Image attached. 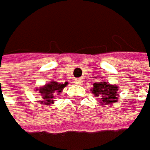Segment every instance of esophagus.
<instances>
[{
  "label": "esophagus",
  "mask_w": 150,
  "mask_h": 150,
  "mask_svg": "<svg viewBox=\"0 0 150 150\" xmlns=\"http://www.w3.org/2000/svg\"><path fill=\"white\" fill-rule=\"evenodd\" d=\"M76 83H78V84L81 83V79H77V80H76Z\"/></svg>",
  "instance_id": "obj_1"
}]
</instances>
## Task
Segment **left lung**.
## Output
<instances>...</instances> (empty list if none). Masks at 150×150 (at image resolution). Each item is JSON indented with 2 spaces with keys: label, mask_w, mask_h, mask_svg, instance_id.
<instances>
[{
  "label": "left lung",
  "mask_w": 150,
  "mask_h": 150,
  "mask_svg": "<svg viewBox=\"0 0 150 150\" xmlns=\"http://www.w3.org/2000/svg\"><path fill=\"white\" fill-rule=\"evenodd\" d=\"M96 98H100L101 105H112L118 100V87L115 84H111L106 81L94 83L93 88L90 89Z\"/></svg>",
  "instance_id": "left-lung-1"
}]
</instances>
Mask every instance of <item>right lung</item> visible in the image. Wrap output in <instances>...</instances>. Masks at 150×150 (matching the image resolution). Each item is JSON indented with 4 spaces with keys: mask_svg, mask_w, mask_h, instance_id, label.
<instances>
[{
    "mask_svg": "<svg viewBox=\"0 0 150 150\" xmlns=\"http://www.w3.org/2000/svg\"><path fill=\"white\" fill-rule=\"evenodd\" d=\"M67 84H69L67 81H65V83H58L55 81H50L46 83V84L41 85L40 87H36L35 91L40 95V97L37 98L36 100H38V102L42 105L53 104V98L56 95H60Z\"/></svg>",
    "mask_w": 150,
    "mask_h": 150,
    "instance_id": "add662e5",
    "label": "right lung"
}]
</instances>
